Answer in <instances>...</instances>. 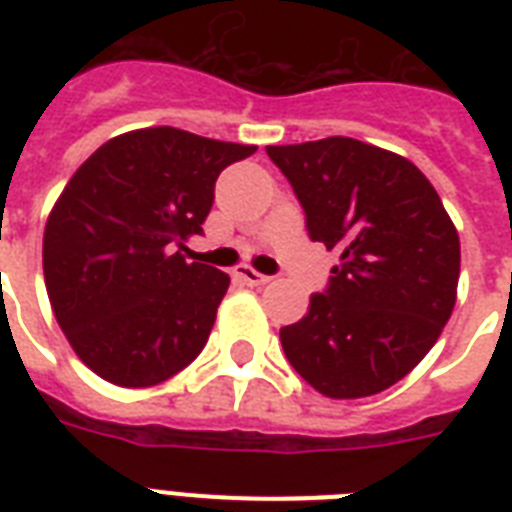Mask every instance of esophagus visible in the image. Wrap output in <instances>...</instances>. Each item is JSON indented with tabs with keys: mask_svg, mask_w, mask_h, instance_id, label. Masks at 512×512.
Segmentation results:
<instances>
[{
	"mask_svg": "<svg viewBox=\"0 0 512 512\" xmlns=\"http://www.w3.org/2000/svg\"><path fill=\"white\" fill-rule=\"evenodd\" d=\"M233 276L241 281V284H247V287H265L268 281H271V276H265V273H257L252 271L249 265H239L236 271H233Z\"/></svg>",
	"mask_w": 512,
	"mask_h": 512,
	"instance_id": "esophagus-1",
	"label": "esophagus"
}]
</instances>
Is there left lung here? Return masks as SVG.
<instances>
[{
    "label": "left lung",
    "mask_w": 512,
    "mask_h": 512,
    "mask_svg": "<svg viewBox=\"0 0 512 512\" xmlns=\"http://www.w3.org/2000/svg\"><path fill=\"white\" fill-rule=\"evenodd\" d=\"M313 241L340 252L329 287L279 337L289 364L329 398L396 385L436 345L457 300L460 236L409 159L353 138L268 146Z\"/></svg>",
    "instance_id": "left-lung-1"
}]
</instances>
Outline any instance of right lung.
Returning <instances> with one entry per match:
<instances>
[{
    "mask_svg": "<svg viewBox=\"0 0 512 512\" xmlns=\"http://www.w3.org/2000/svg\"><path fill=\"white\" fill-rule=\"evenodd\" d=\"M255 151L148 127L103 143L68 180L44 225V284L98 377L151 388L207 345L231 279L180 249L201 233L217 175Z\"/></svg>",
    "mask_w": 512,
    "mask_h": 512,
    "instance_id": "add662e5",
    "label": "right lung"
}]
</instances>
